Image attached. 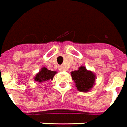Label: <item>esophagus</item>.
<instances>
[{"label":"esophagus","mask_w":127,"mask_h":127,"mask_svg":"<svg viewBox=\"0 0 127 127\" xmlns=\"http://www.w3.org/2000/svg\"><path fill=\"white\" fill-rule=\"evenodd\" d=\"M59 70L60 71H67V69H66V67H63V66H60V68H59Z\"/></svg>","instance_id":"esophagus-1"}]
</instances>
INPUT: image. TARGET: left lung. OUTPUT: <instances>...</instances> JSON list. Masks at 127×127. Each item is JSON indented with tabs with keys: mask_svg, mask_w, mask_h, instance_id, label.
<instances>
[{
	"mask_svg": "<svg viewBox=\"0 0 127 127\" xmlns=\"http://www.w3.org/2000/svg\"><path fill=\"white\" fill-rule=\"evenodd\" d=\"M71 76L72 80L74 81L76 88L80 92H88L95 84V74L83 66H81L78 70L71 71Z\"/></svg>",
	"mask_w": 127,
	"mask_h": 127,
	"instance_id": "1",
	"label": "left lung"
}]
</instances>
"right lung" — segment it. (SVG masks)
Masks as SVG:
<instances>
[{
    "label": "right lung",
    "instance_id": "1",
    "mask_svg": "<svg viewBox=\"0 0 127 127\" xmlns=\"http://www.w3.org/2000/svg\"><path fill=\"white\" fill-rule=\"evenodd\" d=\"M57 73L56 71L49 70L46 67H42L41 70L39 71L34 76V80L35 81L38 83H42V82L48 81L49 80H53L54 75Z\"/></svg>",
    "mask_w": 127,
    "mask_h": 127
}]
</instances>
